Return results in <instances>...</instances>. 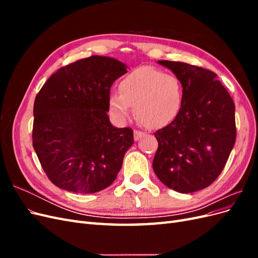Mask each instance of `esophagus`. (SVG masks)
Wrapping results in <instances>:
<instances>
[{"label": "esophagus", "instance_id": "esophagus-1", "mask_svg": "<svg viewBox=\"0 0 258 258\" xmlns=\"http://www.w3.org/2000/svg\"><path fill=\"white\" fill-rule=\"evenodd\" d=\"M144 135H145V134H144V132H142V131L135 130V140H136V141H139V140L141 139Z\"/></svg>", "mask_w": 258, "mask_h": 258}]
</instances>
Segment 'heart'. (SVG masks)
Here are the masks:
<instances>
[{"instance_id":"b5f03b06","label":"heart","mask_w":258,"mask_h":258,"mask_svg":"<svg viewBox=\"0 0 258 258\" xmlns=\"http://www.w3.org/2000/svg\"><path fill=\"white\" fill-rule=\"evenodd\" d=\"M119 92L108 97L111 112L118 119L127 118L131 106L139 121L150 128H160L172 121L181 110L183 88L173 75L153 67H142L123 76Z\"/></svg>"}]
</instances>
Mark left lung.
I'll list each match as a JSON object with an SVG mask.
<instances>
[{"mask_svg": "<svg viewBox=\"0 0 258 258\" xmlns=\"http://www.w3.org/2000/svg\"><path fill=\"white\" fill-rule=\"evenodd\" d=\"M183 87L181 110L155 132V174L169 188L194 192L221 174L236 142L235 103L216 74L184 62L159 60Z\"/></svg>", "mask_w": 258, "mask_h": 258, "instance_id": "obj_1", "label": "left lung"}]
</instances>
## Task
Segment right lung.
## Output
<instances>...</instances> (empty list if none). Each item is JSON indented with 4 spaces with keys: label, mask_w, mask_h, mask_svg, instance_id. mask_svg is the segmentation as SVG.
<instances>
[{
    "label": "right lung",
    "mask_w": 258,
    "mask_h": 258,
    "mask_svg": "<svg viewBox=\"0 0 258 258\" xmlns=\"http://www.w3.org/2000/svg\"><path fill=\"white\" fill-rule=\"evenodd\" d=\"M127 66L91 56L60 68L38 91L33 107V147L50 182L92 194L110 186L134 144V130L115 128L107 116L113 83Z\"/></svg>",
    "instance_id": "1"
}]
</instances>
